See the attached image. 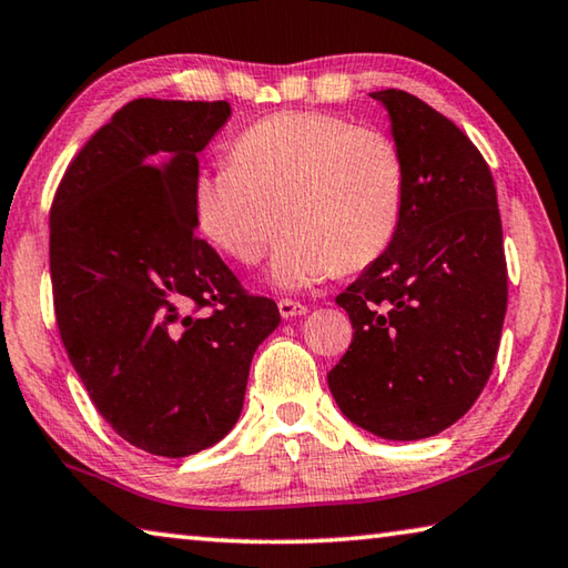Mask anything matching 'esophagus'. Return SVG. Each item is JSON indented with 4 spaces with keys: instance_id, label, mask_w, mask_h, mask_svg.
<instances>
[{
    "instance_id": "esophagus-1",
    "label": "esophagus",
    "mask_w": 568,
    "mask_h": 568,
    "mask_svg": "<svg viewBox=\"0 0 568 568\" xmlns=\"http://www.w3.org/2000/svg\"><path fill=\"white\" fill-rule=\"evenodd\" d=\"M310 312V306L302 304V302H294V300H278V314L284 316V320H292V316H304Z\"/></svg>"
}]
</instances>
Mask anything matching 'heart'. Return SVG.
Instances as JSON below:
<instances>
[{
    "label": "heart",
    "mask_w": 568,
    "mask_h": 568,
    "mask_svg": "<svg viewBox=\"0 0 568 568\" xmlns=\"http://www.w3.org/2000/svg\"><path fill=\"white\" fill-rule=\"evenodd\" d=\"M406 172L399 146L376 129L326 112H276L234 139L232 162L204 166L192 186L194 222L239 264L268 262L282 290H310L342 266L382 256L399 232Z\"/></svg>",
    "instance_id": "b5f03b06"
}]
</instances>
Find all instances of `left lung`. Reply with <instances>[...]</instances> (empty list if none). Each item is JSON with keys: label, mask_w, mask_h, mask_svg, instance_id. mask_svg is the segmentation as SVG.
Here are the masks:
<instances>
[{"label": "left lung", "mask_w": 568, "mask_h": 568, "mask_svg": "<svg viewBox=\"0 0 568 568\" xmlns=\"http://www.w3.org/2000/svg\"><path fill=\"white\" fill-rule=\"evenodd\" d=\"M406 172L399 232L336 304L354 339L326 374L364 432L416 442L449 429L489 382L506 314L496 186L452 119L402 89L372 92Z\"/></svg>", "instance_id": "1"}]
</instances>
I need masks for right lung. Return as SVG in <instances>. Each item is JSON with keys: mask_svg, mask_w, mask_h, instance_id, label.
I'll list each match as a JSON object with an SVG mask.
<instances>
[{"mask_svg": "<svg viewBox=\"0 0 568 568\" xmlns=\"http://www.w3.org/2000/svg\"><path fill=\"white\" fill-rule=\"evenodd\" d=\"M229 114L226 102L134 99L74 156L49 212L69 362L124 442L169 459L234 429L256 346L282 322L194 232L196 154Z\"/></svg>", "mask_w": 568, "mask_h": 568, "instance_id": "obj_1", "label": "right lung"}]
</instances>
